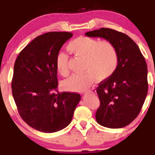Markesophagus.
<instances>
[{"label": "esophagus", "instance_id": "34e87169", "mask_svg": "<svg viewBox=\"0 0 155 155\" xmlns=\"http://www.w3.org/2000/svg\"><path fill=\"white\" fill-rule=\"evenodd\" d=\"M95 93H96V90L95 89H92V90L86 91L84 94V95H88V94H95Z\"/></svg>", "mask_w": 155, "mask_h": 155}]
</instances>
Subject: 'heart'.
Listing matches in <instances>:
<instances>
[{"mask_svg": "<svg viewBox=\"0 0 155 155\" xmlns=\"http://www.w3.org/2000/svg\"><path fill=\"white\" fill-rule=\"evenodd\" d=\"M69 52L84 58V72L73 74L63 82L65 90L72 92H84L95 81L96 77L103 80L107 79L116 71L118 65V54L115 46L111 41L87 36H80L71 41L67 46ZM68 56L60 51L56 56L55 66L61 76L69 74Z\"/></svg>", "mask_w": 155, "mask_h": 155, "instance_id": "1", "label": "heart"}]
</instances>
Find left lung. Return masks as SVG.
<instances>
[{"instance_id": "8db88e82", "label": "left lung", "mask_w": 155, "mask_h": 155, "mask_svg": "<svg viewBox=\"0 0 155 155\" xmlns=\"http://www.w3.org/2000/svg\"><path fill=\"white\" fill-rule=\"evenodd\" d=\"M85 35L109 41L118 54L116 71L97 87L101 105L95 114L96 121L108 128L125 127L139 114L147 97L146 60L138 45L123 33L102 28Z\"/></svg>"}]
</instances>
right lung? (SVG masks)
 Listing matches in <instances>:
<instances>
[{
	"label": "right lung",
	"instance_id": "1",
	"mask_svg": "<svg viewBox=\"0 0 155 155\" xmlns=\"http://www.w3.org/2000/svg\"><path fill=\"white\" fill-rule=\"evenodd\" d=\"M72 35L68 32L39 35L15 61L12 81L14 100L22 120L41 132L54 133L66 127L81 100L79 94L58 90L55 59Z\"/></svg>",
	"mask_w": 155,
	"mask_h": 155
}]
</instances>
